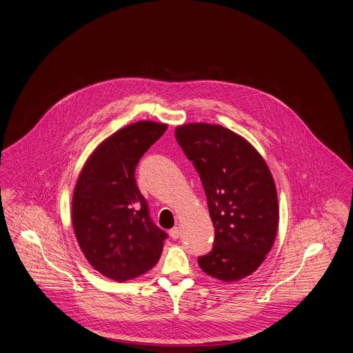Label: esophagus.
<instances>
[{
  "label": "esophagus",
  "mask_w": 353,
  "mask_h": 353,
  "mask_svg": "<svg viewBox=\"0 0 353 353\" xmlns=\"http://www.w3.org/2000/svg\"><path fill=\"white\" fill-rule=\"evenodd\" d=\"M169 235H170L173 239H177V238L180 236V229H179V228H173V229L169 232Z\"/></svg>",
  "instance_id": "1"
}]
</instances>
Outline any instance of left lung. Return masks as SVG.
I'll use <instances>...</instances> for the list:
<instances>
[{
	"mask_svg": "<svg viewBox=\"0 0 353 353\" xmlns=\"http://www.w3.org/2000/svg\"><path fill=\"white\" fill-rule=\"evenodd\" d=\"M176 139L200 176L215 229L212 250L197 259L199 267L223 281L253 274L270 253L279 225L268 165L246 139L218 124L180 125Z\"/></svg>",
	"mask_w": 353,
	"mask_h": 353,
	"instance_id": "obj_1",
	"label": "left lung"
}]
</instances>
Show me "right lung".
I'll list each match as a JSON object with an SVG mask.
<instances>
[{
    "instance_id": "add662e5",
    "label": "right lung",
    "mask_w": 353,
    "mask_h": 353,
    "mask_svg": "<svg viewBox=\"0 0 353 353\" xmlns=\"http://www.w3.org/2000/svg\"><path fill=\"white\" fill-rule=\"evenodd\" d=\"M166 127L143 120L120 128L96 148L79 173L72 204L76 238L89 264L112 280L152 270L168 238L153 223L135 180L139 159Z\"/></svg>"
}]
</instances>
